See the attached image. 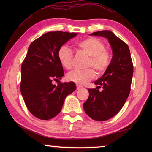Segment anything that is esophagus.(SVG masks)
<instances>
[{
    "label": "esophagus",
    "mask_w": 152,
    "mask_h": 152,
    "mask_svg": "<svg viewBox=\"0 0 152 152\" xmlns=\"http://www.w3.org/2000/svg\"><path fill=\"white\" fill-rule=\"evenodd\" d=\"M82 88V86L78 85V84H76V89L77 90H80Z\"/></svg>",
    "instance_id": "esophagus-1"
}]
</instances>
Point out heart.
Segmentation results:
<instances>
[{
  "label": "heart",
  "instance_id": "1",
  "mask_svg": "<svg viewBox=\"0 0 152 152\" xmlns=\"http://www.w3.org/2000/svg\"><path fill=\"white\" fill-rule=\"evenodd\" d=\"M79 51L89 56L86 61V67L91 68L85 70H74L67 74L66 79L78 85H83L96 77L98 74L101 75L107 70L111 61V55L105 49L103 42L99 38L89 37L82 39L75 43ZM58 60L61 66L66 70H70L72 66L73 51L68 46L62 45L59 48L57 53ZM94 69H92L91 68Z\"/></svg>",
  "mask_w": 152,
  "mask_h": 152
}]
</instances>
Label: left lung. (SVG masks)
Returning <instances> with one entry per match:
<instances>
[{
    "mask_svg": "<svg viewBox=\"0 0 152 152\" xmlns=\"http://www.w3.org/2000/svg\"><path fill=\"white\" fill-rule=\"evenodd\" d=\"M92 35L107 38L113 56L107 70L94 82L96 88L88 90L89 96L83 108L91 119L103 121L116 115L125 103L131 91L133 65L127 44L113 32L99 31ZM101 86L103 90L99 91Z\"/></svg>",
    "mask_w": 152,
    "mask_h": 152,
    "instance_id": "8db88e82",
    "label": "left lung"
}]
</instances>
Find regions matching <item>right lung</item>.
<instances>
[{"label": "right lung", "instance_id": "add662e5", "mask_svg": "<svg viewBox=\"0 0 152 152\" xmlns=\"http://www.w3.org/2000/svg\"><path fill=\"white\" fill-rule=\"evenodd\" d=\"M76 33L51 31L33 41L21 65L20 89L30 113L42 120L52 119L61 111L65 98L76 89L73 82L58 83L64 76L57 53Z\"/></svg>", "mask_w": 152, "mask_h": 152}]
</instances>
